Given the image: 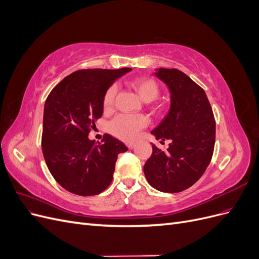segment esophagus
<instances>
[{
    "instance_id": "esophagus-1",
    "label": "esophagus",
    "mask_w": 259,
    "mask_h": 259,
    "mask_svg": "<svg viewBox=\"0 0 259 259\" xmlns=\"http://www.w3.org/2000/svg\"><path fill=\"white\" fill-rule=\"evenodd\" d=\"M126 146H127V148H128V149H133V148H135V146H136V145H135L134 143H127V144H126Z\"/></svg>"
}]
</instances>
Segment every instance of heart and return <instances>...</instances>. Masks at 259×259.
Instances as JSON below:
<instances>
[{
	"label": "heart",
	"instance_id": "heart-1",
	"mask_svg": "<svg viewBox=\"0 0 259 259\" xmlns=\"http://www.w3.org/2000/svg\"><path fill=\"white\" fill-rule=\"evenodd\" d=\"M131 88L134 90L139 97L144 101H152L158 97L160 89L159 85L151 77H137L131 82ZM116 95V86L111 85L106 91L103 106L105 110H110L114 105V99ZM148 125V119L144 115H131L120 114L110 123L111 134L125 142H131L135 139L138 133Z\"/></svg>",
	"mask_w": 259,
	"mask_h": 259
}]
</instances>
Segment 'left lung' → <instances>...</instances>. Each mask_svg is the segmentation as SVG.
<instances>
[{
	"label": "left lung",
	"instance_id": "8db88e82",
	"mask_svg": "<svg viewBox=\"0 0 259 259\" xmlns=\"http://www.w3.org/2000/svg\"><path fill=\"white\" fill-rule=\"evenodd\" d=\"M155 75L170 92V109L151 134L170 140L166 151L152 145L144 166L145 176L156 190L184 191L204 174L215 146L216 123L206 94L177 69L160 68Z\"/></svg>",
	"mask_w": 259,
	"mask_h": 259
}]
</instances>
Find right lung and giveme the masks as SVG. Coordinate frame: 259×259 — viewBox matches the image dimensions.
<instances>
[{"label":"right lung","mask_w":259,"mask_h":259,"mask_svg":"<svg viewBox=\"0 0 259 259\" xmlns=\"http://www.w3.org/2000/svg\"><path fill=\"white\" fill-rule=\"evenodd\" d=\"M131 70H77L46 98L42 151L51 174L67 191L90 197L111 184L117 155L128 149L109 134L97 145L89 134L103 115L106 91Z\"/></svg>","instance_id":"right-lung-1"}]
</instances>
